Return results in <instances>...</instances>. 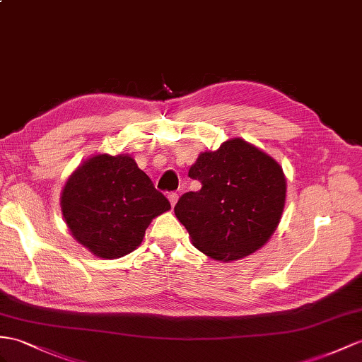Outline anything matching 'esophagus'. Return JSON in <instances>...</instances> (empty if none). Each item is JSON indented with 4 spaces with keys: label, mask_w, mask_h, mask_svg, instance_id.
Masks as SVG:
<instances>
[{
    "label": "esophagus",
    "mask_w": 362,
    "mask_h": 362,
    "mask_svg": "<svg viewBox=\"0 0 362 362\" xmlns=\"http://www.w3.org/2000/svg\"><path fill=\"white\" fill-rule=\"evenodd\" d=\"M167 198H169V201H170V206L172 207H175V204H176V201H178V193H175V192H170L169 195H167Z\"/></svg>",
    "instance_id": "obj_1"
}]
</instances>
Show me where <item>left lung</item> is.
Here are the masks:
<instances>
[{"mask_svg":"<svg viewBox=\"0 0 362 362\" xmlns=\"http://www.w3.org/2000/svg\"><path fill=\"white\" fill-rule=\"evenodd\" d=\"M189 176L201 182L175 206L192 243L207 257L235 261L261 249L276 230L286 204L281 165L241 138L202 152Z\"/></svg>","mask_w":362,"mask_h":362,"instance_id":"obj_1","label":"left lung"}]
</instances>
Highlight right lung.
<instances>
[{
	"label": "right lung",
	"instance_id": "obj_1",
	"mask_svg": "<svg viewBox=\"0 0 362 362\" xmlns=\"http://www.w3.org/2000/svg\"><path fill=\"white\" fill-rule=\"evenodd\" d=\"M169 209V199L129 155L89 158L70 175L61 193L70 233L105 259L134 252L152 219Z\"/></svg>",
	"mask_w": 362,
	"mask_h": 362
}]
</instances>
